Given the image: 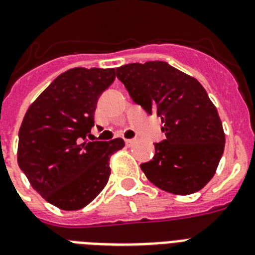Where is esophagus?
Here are the masks:
<instances>
[{
    "label": "esophagus",
    "mask_w": 255,
    "mask_h": 255,
    "mask_svg": "<svg viewBox=\"0 0 255 255\" xmlns=\"http://www.w3.org/2000/svg\"><path fill=\"white\" fill-rule=\"evenodd\" d=\"M134 142H136V140H134V138H127V140H126V145H127V146H132Z\"/></svg>",
    "instance_id": "esophagus-1"
}]
</instances>
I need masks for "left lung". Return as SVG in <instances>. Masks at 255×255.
<instances>
[{
    "mask_svg": "<svg viewBox=\"0 0 255 255\" xmlns=\"http://www.w3.org/2000/svg\"><path fill=\"white\" fill-rule=\"evenodd\" d=\"M117 78L147 114L163 123L166 140L154 144L153 159L140 164L145 176L168 193H196L213 179L226 136L217 108L197 79L166 62L129 63Z\"/></svg>",
    "mask_w": 255,
    "mask_h": 255,
    "instance_id": "left-lung-1",
    "label": "left lung"
}]
</instances>
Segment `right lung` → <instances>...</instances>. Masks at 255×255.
Listing matches in <instances>:
<instances>
[{"label":"right lung","instance_id":"1","mask_svg":"<svg viewBox=\"0 0 255 255\" xmlns=\"http://www.w3.org/2000/svg\"><path fill=\"white\" fill-rule=\"evenodd\" d=\"M114 80V68H71L23 118L19 167L32 188L61 210H79L95 200L109 181L110 157L124 146L123 138L87 141L98 97Z\"/></svg>","mask_w":255,"mask_h":255}]
</instances>
